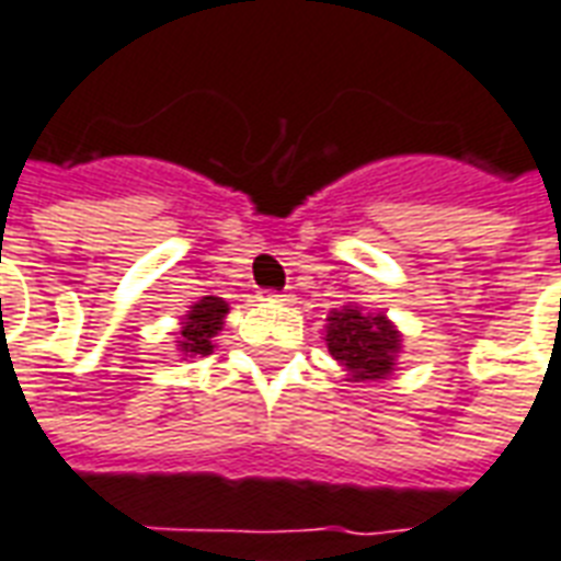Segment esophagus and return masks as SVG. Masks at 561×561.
Listing matches in <instances>:
<instances>
[{
    "label": "esophagus",
    "instance_id": "34e87169",
    "mask_svg": "<svg viewBox=\"0 0 561 561\" xmlns=\"http://www.w3.org/2000/svg\"><path fill=\"white\" fill-rule=\"evenodd\" d=\"M263 301H268V305H289L293 301V296L289 293H263Z\"/></svg>",
    "mask_w": 561,
    "mask_h": 561
}]
</instances>
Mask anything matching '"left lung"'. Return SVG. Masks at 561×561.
<instances>
[{"label": "left lung", "mask_w": 561, "mask_h": 561, "mask_svg": "<svg viewBox=\"0 0 561 561\" xmlns=\"http://www.w3.org/2000/svg\"><path fill=\"white\" fill-rule=\"evenodd\" d=\"M322 340L345 369V381H381L393 376L396 357L402 352V331L385 313H366L352 301L328 313Z\"/></svg>", "instance_id": "8db88e82"}]
</instances>
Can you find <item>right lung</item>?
Returning <instances> with one entry per match:
<instances>
[{
    "mask_svg": "<svg viewBox=\"0 0 561 561\" xmlns=\"http://www.w3.org/2000/svg\"><path fill=\"white\" fill-rule=\"evenodd\" d=\"M230 313V305L225 298L204 296L201 301L188 307L180 322L176 334V352L183 357H206L216 348L218 331L225 328V319Z\"/></svg>",
    "mask_w": 561,
    "mask_h": 561,
    "instance_id": "1",
    "label": "right lung"
}]
</instances>
